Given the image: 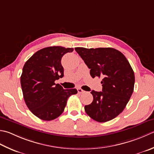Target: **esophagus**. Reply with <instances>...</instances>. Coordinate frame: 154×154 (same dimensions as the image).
Masks as SVG:
<instances>
[{"instance_id":"1","label":"esophagus","mask_w":154,"mask_h":154,"mask_svg":"<svg viewBox=\"0 0 154 154\" xmlns=\"http://www.w3.org/2000/svg\"><path fill=\"white\" fill-rule=\"evenodd\" d=\"M77 91L79 93H81H81H83L85 92V91H84V90H83L81 88H77Z\"/></svg>"}]
</instances>
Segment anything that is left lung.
I'll list each match as a JSON object with an SVG mask.
<instances>
[{
	"label": "left lung",
	"instance_id": "obj_1",
	"mask_svg": "<svg viewBox=\"0 0 154 154\" xmlns=\"http://www.w3.org/2000/svg\"><path fill=\"white\" fill-rule=\"evenodd\" d=\"M75 49L90 69L91 76L103 79L102 91L91 92L93 100L85 106V112L96 122L110 121L122 112L133 93V69L123 54L113 48Z\"/></svg>",
	"mask_w": 154,
	"mask_h": 154
}]
</instances>
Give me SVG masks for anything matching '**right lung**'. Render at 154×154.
<instances>
[{"label":"right lung","mask_w":154,"mask_h":154,"mask_svg":"<svg viewBox=\"0 0 154 154\" xmlns=\"http://www.w3.org/2000/svg\"><path fill=\"white\" fill-rule=\"evenodd\" d=\"M73 48L54 46L37 51L27 60L20 77L23 97L29 110L39 119L51 121L61 115L67 99L76 89H64L55 81L64 76L61 58Z\"/></svg>","instance_id":"right-lung-1"}]
</instances>
